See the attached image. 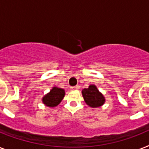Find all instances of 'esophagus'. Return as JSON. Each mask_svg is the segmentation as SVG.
I'll return each mask as SVG.
<instances>
[{
  "instance_id": "34e87169",
  "label": "esophagus",
  "mask_w": 149,
  "mask_h": 149,
  "mask_svg": "<svg viewBox=\"0 0 149 149\" xmlns=\"http://www.w3.org/2000/svg\"><path fill=\"white\" fill-rule=\"evenodd\" d=\"M79 86H72V87H71V90H72V91H75V90H77V89H79Z\"/></svg>"
}]
</instances>
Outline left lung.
Listing matches in <instances>:
<instances>
[{
    "label": "left lung",
    "mask_w": 149,
    "mask_h": 149,
    "mask_svg": "<svg viewBox=\"0 0 149 149\" xmlns=\"http://www.w3.org/2000/svg\"><path fill=\"white\" fill-rule=\"evenodd\" d=\"M86 104L91 107H99L105 103V98L95 85H90L88 88L82 91Z\"/></svg>",
    "instance_id": "1"
}]
</instances>
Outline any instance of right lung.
Instances as JSON below:
<instances>
[{"label": "right lung", "instance_id": "obj_1", "mask_svg": "<svg viewBox=\"0 0 149 149\" xmlns=\"http://www.w3.org/2000/svg\"><path fill=\"white\" fill-rule=\"evenodd\" d=\"M64 96H65V91L63 89L54 86L49 93H48L46 95L43 97L42 102L45 106L54 107L60 104Z\"/></svg>", "mask_w": 149, "mask_h": 149}]
</instances>
